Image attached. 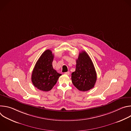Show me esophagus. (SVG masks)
Returning <instances> with one entry per match:
<instances>
[{
	"mask_svg": "<svg viewBox=\"0 0 131 131\" xmlns=\"http://www.w3.org/2000/svg\"><path fill=\"white\" fill-rule=\"evenodd\" d=\"M65 74H67V75H69V74H70V72H69V71H67V72H65Z\"/></svg>",
	"mask_w": 131,
	"mask_h": 131,
	"instance_id": "1",
	"label": "esophagus"
}]
</instances>
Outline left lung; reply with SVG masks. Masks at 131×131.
<instances>
[{
	"label": "left lung",
	"instance_id": "left-lung-1",
	"mask_svg": "<svg viewBox=\"0 0 131 131\" xmlns=\"http://www.w3.org/2000/svg\"><path fill=\"white\" fill-rule=\"evenodd\" d=\"M97 79L93 63L85 51H82L76 60V70L71 73V81L80 91H87L94 86Z\"/></svg>",
	"mask_w": 131,
	"mask_h": 131
}]
</instances>
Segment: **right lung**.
Wrapping results in <instances>:
<instances>
[{
  "mask_svg": "<svg viewBox=\"0 0 131 131\" xmlns=\"http://www.w3.org/2000/svg\"><path fill=\"white\" fill-rule=\"evenodd\" d=\"M54 55L50 50H46L37 61L31 74L33 85L42 91H50L62 74L52 66Z\"/></svg>",
  "mask_w": 131,
  "mask_h": 131,
  "instance_id": "obj_1",
  "label": "right lung"
}]
</instances>
